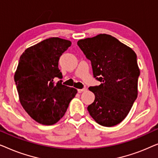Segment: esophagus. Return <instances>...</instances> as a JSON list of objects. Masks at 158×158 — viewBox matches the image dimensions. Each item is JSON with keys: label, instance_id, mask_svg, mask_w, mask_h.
<instances>
[{"label": "esophagus", "instance_id": "esophagus-1", "mask_svg": "<svg viewBox=\"0 0 158 158\" xmlns=\"http://www.w3.org/2000/svg\"><path fill=\"white\" fill-rule=\"evenodd\" d=\"M86 90H87V89H86V88H83V89H77V92H78L79 94H81L82 92L85 91Z\"/></svg>", "mask_w": 158, "mask_h": 158}]
</instances>
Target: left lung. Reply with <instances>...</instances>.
<instances>
[{"mask_svg":"<svg viewBox=\"0 0 158 158\" xmlns=\"http://www.w3.org/2000/svg\"><path fill=\"white\" fill-rule=\"evenodd\" d=\"M77 45L91 62L94 77L101 82L88 88L95 100L88 111L101 126H115L126 118L137 99L140 73L137 55L106 34L81 40Z\"/></svg>","mask_w":158,"mask_h":158,"instance_id":"left-lung-1","label":"left lung"}]
</instances>
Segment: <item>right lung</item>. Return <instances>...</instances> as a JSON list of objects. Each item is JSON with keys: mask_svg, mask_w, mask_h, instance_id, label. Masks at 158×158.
<instances>
[{"mask_svg": "<svg viewBox=\"0 0 158 158\" xmlns=\"http://www.w3.org/2000/svg\"><path fill=\"white\" fill-rule=\"evenodd\" d=\"M70 41L58 37L44 40L27 48L21 55L14 75L19 101L27 113L40 124L52 125L64 115L77 90L55 83L61 79L60 56Z\"/></svg>", "mask_w": 158, "mask_h": 158, "instance_id": "right-lung-1", "label": "right lung"}]
</instances>
